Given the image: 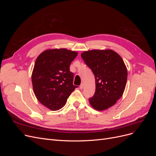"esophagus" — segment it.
I'll return each mask as SVG.
<instances>
[{
    "mask_svg": "<svg viewBox=\"0 0 156 156\" xmlns=\"http://www.w3.org/2000/svg\"><path fill=\"white\" fill-rule=\"evenodd\" d=\"M83 87H84V84L81 83V85H80V87H79V88H80V89H83Z\"/></svg>",
    "mask_w": 156,
    "mask_h": 156,
    "instance_id": "1",
    "label": "esophagus"
}]
</instances>
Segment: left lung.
Instances as JSON below:
<instances>
[{
	"instance_id": "obj_1",
	"label": "left lung",
	"mask_w": 156,
	"mask_h": 156,
	"mask_svg": "<svg viewBox=\"0 0 156 156\" xmlns=\"http://www.w3.org/2000/svg\"><path fill=\"white\" fill-rule=\"evenodd\" d=\"M81 57L95 77L96 91L89 98L92 107L103 111L114 105L127 82V71L121 56L111 49H95L83 52Z\"/></svg>"
}]
</instances>
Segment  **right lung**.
Segmentation results:
<instances>
[{
    "label": "right lung",
    "mask_w": 156,
    "mask_h": 156,
    "mask_svg": "<svg viewBox=\"0 0 156 156\" xmlns=\"http://www.w3.org/2000/svg\"><path fill=\"white\" fill-rule=\"evenodd\" d=\"M77 55L66 49H48L36 60L32 74L33 90L42 105L52 111L63 107L77 86L69 66Z\"/></svg>",
    "instance_id": "right-lung-1"
}]
</instances>
